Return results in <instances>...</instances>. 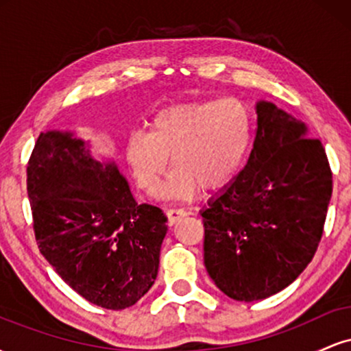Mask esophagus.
Listing matches in <instances>:
<instances>
[{"label": "esophagus", "instance_id": "esophagus-1", "mask_svg": "<svg viewBox=\"0 0 351 351\" xmlns=\"http://www.w3.org/2000/svg\"><path fill=\"white\" fill-rule=\"evenodd\" d=\"M165 215H167V217H168V224L173 226L175 223H178L181 217L186 216V211H184V209H180V208H171V209H167V211H165Z\"/></svg>", "mask_w": 351, "mask_h": 351}]
</instances>
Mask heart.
<instances>
[{"label": "heart", "instance_id": "obj_1", "mask_svg": "<svg viewBox=\"0 0 351 351\" xmlns=\"http://www.w3.org/2000/svg\"><path fill=\"white\" fill-rule=\"evenodd\" d=\"M252 142V114L237 97L165 107L125 145L128 167L140 188L153 193L171 156L167 195L191 196L199 186L217 189L243 167Z\"/></svg>", "mask_w": 351, "mask_h": 351}]
</instances>
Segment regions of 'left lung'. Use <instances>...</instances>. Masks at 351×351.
<instances>
[{"label":"left lung","mask_w":351,"mask_h":351,"mask_svg":"<svg viewBox=\"0 0 351 351\" xmlns=\"http://www.w3.org/2000/svg\"><path fill=\"white\" fill-rule=\"evenodd\" d=\"M247 165L201 213L204 265L219 291L263 300L304 272L324 234L332 170L324 145L271 102H257Z\"/></svg>","instance_id":"1"}]
</instances>
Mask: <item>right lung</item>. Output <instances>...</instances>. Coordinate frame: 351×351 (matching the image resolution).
Returning <instances> with one entry per match:
<instances>
[{
  "label": "right lung",
  "mask_w": 351,
  "mask_h": 351,
  "mask_svg": "<svg viewBox=\"0 0 351 351\" xmlns=\"http://www.w3.org/2000/svg\"><path fill=\"white\" fill-rule=\"evenodd\" d=\"M27 196L39 251L79 295L108 310L136 304L155 284L167 216L138 204L114 163L72 134L38 136Z\"/></svg>",
  "instance_id": "obj_1"
}]
</instances>
